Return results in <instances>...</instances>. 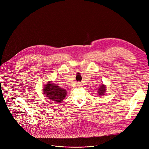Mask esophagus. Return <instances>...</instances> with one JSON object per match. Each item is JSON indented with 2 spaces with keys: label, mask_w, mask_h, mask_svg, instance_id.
<instances>
[{
  "label": "esophagus",
  "mask_w": 149,
  "mask_h": 149,
  "mask_svg": "<svg viewBox=\"0 0 149 149\" xmlns=\"http://www.w3.org/2000/svg\"><path fill=\"white\" fill-rule=\"evenodd\" d=\"M77 86H81V85L80 84V83H78V84L77 85Z\"/></svg>",
  "instance_id": "1"
}]
</instances>
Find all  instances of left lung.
Returning <instances> with one entry per match:
<instances>
[{
	"label": "left lung",
	"instance_id": "1",
	"mask_svg": "<svg viewBox=\"0 0 149 149\" xmlns=\"http://www.w3.org/2000/svg\"><path fill=\"white\" fill-rule=\"evenodd\" d=\"M105 91H106V86L102 84V85H101L100 88H99V89H98L97 93L99 95L101 96V95L105 94Z\"/></svg>",
	"mask_w": 149,
	"mask_h": 149
}]
</instances>
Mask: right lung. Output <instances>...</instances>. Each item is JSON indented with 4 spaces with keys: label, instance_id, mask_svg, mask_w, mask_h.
Wrapping results in <instances>:
<instances>
[{
    "label": "right lung",
    "instance_id": "right-lung-1",
    "mask_svg": "<svg viewBox=\"0 0 149 149\" xmlns=\"http://www.w3.org/2000/svg\"><path fill=\"white\" fill-rule=\"evenodd\" d=\"M43 89L45 96L54 102H61L65 98L67 93L65 90L63 89L52 81H49L48 84H46Z\"/></svg>",
    "mask_w": 149,
    "mask_h": 149
}]
</instances>
